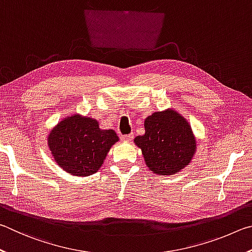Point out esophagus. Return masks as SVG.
<instances>
[{"label":"esophagus","mask_w":252,"mask_h":252,"mask_svg":"<svg viewBox=\"0 0 252 252\" xmlns=\"http://www.w3.org/2000/svg\"><path fill=\"white\" fill-rule=\"evenodd\" d=\"M122 140L123 142H130L131 139L134 138V134H128V135H124V136H122Z\"/></svg>","instance_id":"obj_1"}]
</instances>
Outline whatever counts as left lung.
<instances>
[{"label": "left lung", "instance_id": "8db88e82", "mask_svg": "<svg viewBox=\"0 0 252 252\" xmlns=\"http://www.w3.org/2000/svg\"><path fill=\"white\" fill-rule=\"evenodd\" d=\"M144 126L145 134L134 142L142 149L149 170L169 176L189 165L196 153V139L182 115L174 109L153 113Z\"/></svg>", "mask_w": 252, "mask_h": 252}]
</instances>
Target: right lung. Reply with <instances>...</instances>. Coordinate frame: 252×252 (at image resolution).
I'll return each instance as SVG.
<instances>
[{
    "label": "right lung",
    "mask_w": 252,
    "mask_h": 252,
    "mask_svg": "<svg viewBox=\"0 0 252 252\" xmlns=\"http://www.w3.org/2000/svg\"><path fill=\"white\" fill-rule=\"evenodd\" d=\"M116 142L118 136L113 129H100L96 119L76 114L61 121L47 137L56 164L81 177L98 171Z\"/></svg>",
    "instance_id": "add662e5"
}]
</instances>
